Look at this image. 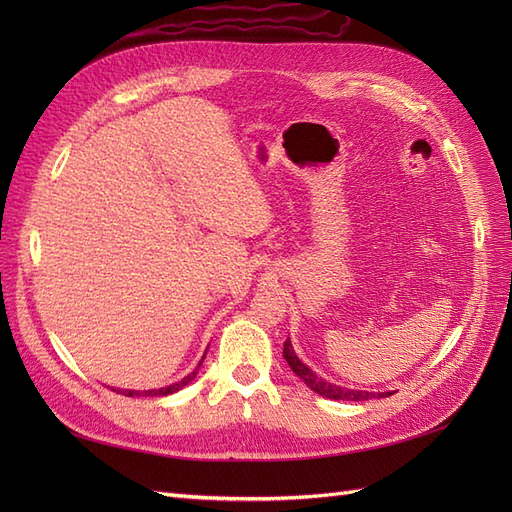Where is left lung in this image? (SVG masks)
I'll use <instances>...</instances> for the list:
<instances>
[{
    "label": "left lung",
    "instance_id": "1",
    "mask_svg": "<svg viewBox=\"0 0 512 512\" xmlns=\"http://www.w3.org/2000/svg\"><path fill=\"white\" fill-rule=\"evenodd\" d=\"M284 359L288 361L290 369L297 374L309 389L314 393L327 397V399H342V401H365V399H374V397H389L393 393H369V391H354V389H342V386L331 384L327 380H322L320 376H316L312 369H309L305 363L299 361V356L294 354L290 339L284 342Z\"/></svg>",
    "mask_w": 512,
    "mask_h": 512
}]
</instances>
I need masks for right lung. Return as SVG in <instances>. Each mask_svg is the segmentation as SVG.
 Instances as JSON below:
<instances>
[{
    "label": "right lung",
    "instance_id": "right-lung-1",
    "mask_svg": "<svg viewBox=\"0 0 512 512\" xmlns=\"http://www.w3.org/2000/svg\"><path fill=\"white\" fill-rule=\"evenodd\" d=\"M205 359V356H203ZM203 365V361L198 363V367ZM198 367L192 371V374H188L185 376L183 380H179V382H175V384H170V386H164V389H151V391H119L117 389V393H121V395H126V397H162V395H170V393H177L179 389H183L185 384H190L194 378H196V374H198ZM115 391V389H113Z\"/></svg>",
    "mask_w": 512,
    "mask_h": 512
}]
</instances>
